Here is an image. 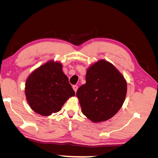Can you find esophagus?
<instances>
[{
  "label": "esophagus",
  "instance_id": "esophagus-1",
  "mask_svg": "<svg viewBox=\"0 0 158 158\" xmlns=\"http://www.w3.org/2000/svg\"><path fill=\"white\" fill-rule=\"evenodd\" d=\"M73 88L74 90V92H77V89L78 88V85H73Z\"/></svg>",
  "mask_w": 158,
  "mask_h": 158
}]
</instances>
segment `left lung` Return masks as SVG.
I'll return each mask as SVG.
<instances>
[{
  "label": "left lung",
  "mask_w": 158,
  "mask_h": 158,
  "mask_svg": "<svg viewBox=\"0 0 158 158\" xmlns=\"http://www.w3.org/2000/svg\"><path fill=\"white\" fill-rule=\"evenodd\" d=\"M85 81L76 92L82 113L94 123L113 117L126 97L127 84L123 76L111 63L100 60L88 69Z\"/></svg>",
  "instance_id": "1"
}]
</instances>
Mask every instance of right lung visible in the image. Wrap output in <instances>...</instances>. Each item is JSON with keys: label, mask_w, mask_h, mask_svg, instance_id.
I'll return each instance as SVG.
<instances>
[{"label": "right lung", "mask_w": 158, "mask_h": 158, "mask_svg": "<svg viewBox=\"0 0 158 158\" xmlns=\"http://www.w3.org/2000/svg\"><path fill=\"white\" fill-rule=\"evenodd\" d=\"M62 64L50 60L28 76L25 94L30 107L43 116L59 111L75 92L62 70Z\"/></svg>", "instance_id": "obj_1"}]
</instances>
